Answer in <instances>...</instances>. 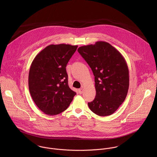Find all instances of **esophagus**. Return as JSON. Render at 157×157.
I'll use <instances>...</instances> for the list:
<instances>
[{
	"mask_svg": "<svg viewBox=\"0 0 157 157\" xmlns=\"http://www.w3.org/2000/svg\"><path fill=\"white\" fill-rule=\"evenodd\" d=\"M78 92L80 94H82L83 93V88H80L78 90Z\"/></svg>",
	"mask_w": 157,
	"mask_h": 157,
	"instance_id": "esophagus-1",
	"label": "esophagus"
}]
</instances>
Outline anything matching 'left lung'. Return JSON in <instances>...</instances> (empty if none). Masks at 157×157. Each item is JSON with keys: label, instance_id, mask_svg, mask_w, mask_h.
<instances>
[{"label": "left lung", "instance_id": "8db88e82", "mask_svg": "<svg viewBox=\"0 0 157 157\" xmlns=\"http://www.w3.org/2000/svg\"><path fill=\"white\" fill-rule=\"evenodd\" d=\"M78 52L91 68L95 77V98L88 103L99 116L115 112L124 101L129 89V69L121 53L106 42L80 46Z\"/></svg>", "mask_w": 157, "mask_h": 157}]
</instances>
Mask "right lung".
Masks as SVG:
<instances>
[{
  "mask_svg": "<svg viewBox=\"0 0 157 157\" xmlns=\"http://www.w3.org/2000/svg\"><path fill=\"white\" fill-rule=\"evenodd\" d=\"M78 46L50 45L33 60L29 69L28 86L37 106L47 115L63 112L76 93L68 86L66 67Z\"/></svg>",
  "mask_w": 157,
  "mask_h": 157,
  "instance_id": "right-lung-1",
  "label": "right lung"
}]
</instances>
